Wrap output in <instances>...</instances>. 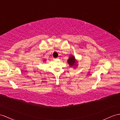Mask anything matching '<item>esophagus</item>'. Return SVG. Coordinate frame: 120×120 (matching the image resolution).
<instances>
[{"label": "esophagus", "mask_w": 120, "mask_h": 120, "mask_svg": "<svg viewBox=\"0 0 120 120\" xmlns=\"http://www.w3.org/2000/svg\"><path fill=\"white\" fill-rule=\"evenodd\" d=\"M57 59V58H54V60H56V59Z\"/></svg>", "instance_id": "1"}]
</instances>
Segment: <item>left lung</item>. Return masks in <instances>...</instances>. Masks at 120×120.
<instances>
[{"instance_id":"left-lung-1","label":"left lung","mask_w":120,"mask_h":120,"mask_svg":"<svg viewBox=\"0 0 120 120\" xmlns=\"http://www.w3.org/2000/svg\"><path fill=\"white\" fill-rule=\"evenodd\" d=\"M75 58L73 57V56H71L70 57L68 60V63L69 64L70 66H73V65H75Z\"/></svg>"}]
</instances>
